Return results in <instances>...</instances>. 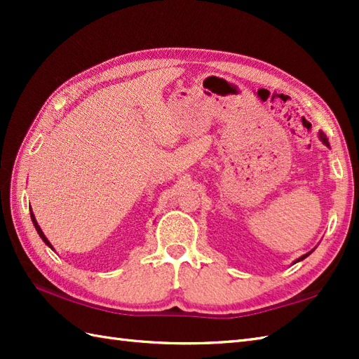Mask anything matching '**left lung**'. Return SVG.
Here are the masks:
<instances>
[{
    "mask_svg": "<svg viewBox=\"0 0 359 359\" xmlns=\"http://www.w3.org/2000/svg\"><path fill=\"white\" fill-rule=\"evenodd\" d=\"M319 139H321V142L325 144V147H329L330 148V143H329V139H327V137H325V134L323 133V131H319ZM310 253H311V251H310ZM310 253H307V255H304V256H301L299 259H296V261H294V264L296 262H299V261H302V259H306Z\"/></svg>",
    "mask_w": 359,
    "mask_h": 359,
    "instance_id": "left-lung-1",
    "label": "left lung"
}]
</instances>
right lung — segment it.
Returning <instances> with one entry per match:
<instances>
[{"label":"right lung","mask_w":359,"mask_h":359,"mask_svg":"<svg viewBox=\"0 0 359 359\" xmlns=\"http://www.w3.org/2000/svg\"><path fill=\"white\" fill-rule=\"evenodd\" d=\"M30 219H32V222H34V226H35V230H36V233L38 234H40V238L43 239V242L46 243V245H48V247H50L52 248V245H50V242L48 241V238H46V236H44V233L41 231V228H40V225H38V222H36V219H35V216H34V212L32 211H30ZM53 250V248H52Z\"/></svg>","instance_id":"1"}]
</instances>
